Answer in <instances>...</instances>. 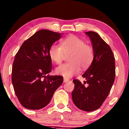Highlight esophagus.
Returning a JSON list of instances; mask_svg holds the SVG:
<instances>
[{"label": "esophagus", "mask_w": 129, "mask_h": 129, "mask_svg": "<svg viewBox=\"0 0 129 129\" xmlns=\"http://www.w3.org/2000/svg\"><path fill=\"white\" fill-rule=\"evenodd\" d=\"M70 80L69 78H63V83H67V82L69 81Z\"/></svg>", "instance_id": "esophagus-1"}]
</instances>
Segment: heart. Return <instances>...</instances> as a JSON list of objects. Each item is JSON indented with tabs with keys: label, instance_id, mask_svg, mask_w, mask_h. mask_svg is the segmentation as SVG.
<instances>
[{
	"label": "heart",
	"instance_id": "obj_1",
	"mask_svg": "<svg viewBox=\"0 0 129 129\" xmlns=\"http://www.w3.org/2000/svg\"><path fill=\"white\" fill-rule=\"evenodd\" d=\"M69 61L56 69V74L70 78L80 72L81 67L86 69L89 67L94 57L92 48L80 38L71 35L60 42V46L51 45L49 49L51 59L57 64L63 61L66 55H69Z\"/></svg>",
	"mask_w": 129,
	"mask_h": 129
}]
</instances>
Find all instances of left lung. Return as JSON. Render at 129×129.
I'll use <instances>...</instances> for the list:
<instances>
[{"instance_id":"left-lung-1","label":"left lung","mask_w":129,"mask_h":129,"mask_svg":"<svg viewBox=\"0 0 129 129\" xmlns=\"http://www.w3.org/2000/svg\"><path fill=\"white\" fill-rule=\"evenodd\" d=\"M85 34L92 44L94 59L82 76L86 81L82 84L73 80L72 97L77 108L89 112L100 108L108 97L115 78V62L111 48L98 34L92 31Z\"/></svg>"}]
</instances>
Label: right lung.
Wrapping results in <instances>:
<instances>
[{
	"instance_id": "obj_1",
	"label": "right lung",
	"mask_w": 129,
	"mask_h": 129,
	"mask_svg": "<svg viewBox=\"0 0 129 129\" xmlns=\"http://www.w3.org/2000/svg\"><path fill=\"white\" fill-rule=\"evenodd\" d=\"M60 33L40 30L25 41L16 53L12 81L20 104L25 108L39 110L50 102L63 83L61 76H49L52 62L49 49L60 39Z\"/></svg>"
}]
</instances>
